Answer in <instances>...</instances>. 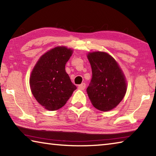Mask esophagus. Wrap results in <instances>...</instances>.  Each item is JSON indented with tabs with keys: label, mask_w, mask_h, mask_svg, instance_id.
Returning <instances> with one entry per match:
<instances>
[{
	"label": "esophagus",
	"mask_w": 156,
	"mask_h": 156,
	"mask_svg": "<svg viewBox=\"0 0 156 156\" xmlns=\"http://www.w3.org/2000/svg\"><path fill=\"white\" fill-rule=\"evenodd\" d=\"M85 87H86V84H85V83H82V84H79L78 88L79 89H80V90H84V89H85Z\"/></svg>",
	"instance_id": "obj_1"
}]
</instances>
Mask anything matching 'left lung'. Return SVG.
<instances>
[{
	"label": "left lung",
	"instance_id": "8db88e82",
	"mask_svg": "<svg viewBox=\"0 0 156 156\" xmlns=\"http://www.w3.org/2000/svg\"><path fill=\"white\" fill-rule=\"evenodd\" d=\"M87 58L92 78L87 92L91 104L102 112L112 110L122 101L126 94L125 76L117 62L107 53H89Z\"/></svg>",
	"mask_w": 156,
	"mask_h": 156
}]
</instances>
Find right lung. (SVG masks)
<instances>
[{
	"label": "right lung",
	"instance_id": "obj_1",
	"mask_svg": "<svg viewBox=\"0 0 156 156\" xmlns=\"http://www.w3.org/2000/svg\"><path fill=\"white\" fill-rule=\"evenodd\" d=\"M73 51L57 47L41 57L30 76L31 91L34 98L47 110L62 107L76 87L65 71V65Z\"/></svg>",
	"mask_w": 156,
	"mask_h": 156
}]
</instances>
